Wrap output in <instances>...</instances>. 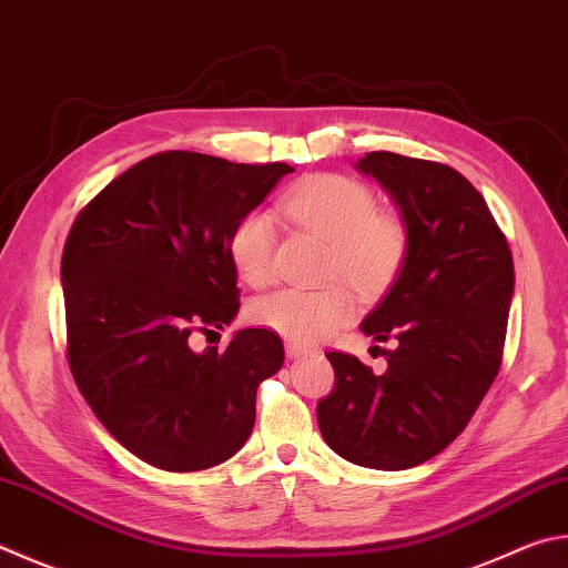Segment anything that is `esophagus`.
I'll use <instances>...</instances> for the list:
<instances>
[{
  "instance_id": "esophagus-1",
  "label": "esophagus",
  "mask_w": 568,
  "mask_h": 568,
  "mask_svg": "<svg viewBox=\"0 0 568 568\" xmlns=\"http://www.w3.org/2000/svg\"><path fill=\"white\" fill-rule=\"evenodd\" d=\"M285 353H287V357H303V355H311V347H305L301 343H287Z\"/></svg>"
}]
</instances>
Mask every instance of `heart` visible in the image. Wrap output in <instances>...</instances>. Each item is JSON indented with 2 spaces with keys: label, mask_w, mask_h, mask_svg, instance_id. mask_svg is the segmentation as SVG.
I'll return each mask as SVG.
<instances>
[{
  "label": "heart",
  "mask_w": 568,
  "mask_h": 568,
  "mask_svg": "<svg viewBox=\"0 0 568 568\" xmlns=\"http://www.w3.org/2000/svg\"><path fill=\"white\" fill-rule=\"evenodd\" d=\"M277 209L297 229L327 243L325 277H345L363 295H379L397 281L409 257V225L397 211L377 209L375 191L363 181L320 173L283 193ZM231 263L245 283L273 277L275 225L261 211L245 213L229 235ZM355 315V297L343 283L313 291L281 287L251 305L255 325L293 343H320Z\"/></svg>",
  "instance_id": "heart-1"
}]
</instances>
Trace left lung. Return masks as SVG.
I'll list each match as a JSON object with an SVG mask.
<instances>
[{
    "mask_svg": "<svg viewBox=\"0 0 568 568\" xmlns=\"http://www.w3.org/2000/svg\"><path fill=\"white\" fill-rule=\"evenodd\" d=\"M357 169L375 176L409 225V257L363 333L387 369L327 353L335 385L317 402L327 447L369 469H409L455 442L497 377L514 293L507 235L481 193L437 161L373 151Z\"/></svg>",
    "mask_w": 568,
    "mask_h": 568,
    "instance_id": "obj_1",
    "label": "left lung"
}]
</instances>
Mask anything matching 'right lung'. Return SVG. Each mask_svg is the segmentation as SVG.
Masks as SVG:
<instances>
[{"label":"right lung","mask_w":568,"mask_h":568,"mask_svg":"<svg viewBox=\"0 0 568 568\" xmlns=\"http://www.w3.org/2000/svg\"><path fill=\"white\" fill-rule=\"evenodd\" d=\"M287 163L163 151L123 171L71 223L61 253L67 359L87 405L131 455L166 471L215 467L255 422L283 365L273 329L195 353L239 313L229 235Z\"/></svg>","instance_id":"1"}]
</instances>
